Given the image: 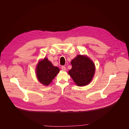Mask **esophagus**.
Here are the masks:
<instances>
[{"label": "esophagus", "instance_id": "obj_1", "mask_svg": "<svg viewBox=\"0 0 129 129\" xmlns=\"http://www.w3.org/2000/svg\"><path fill=\"white\" fill-rule=\"evenodd\" d=\"M61 69L63 70V71H66V67L65 66H62V67H61Z\"/></svg>", "mask_w": 129, "mask_h": 129}]
</instances>
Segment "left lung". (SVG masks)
<instances>
[{"mask_svg": "<svg viewBox=\"0 0 129 129\" xmlns=\"http://www.w3.org/2000/svg\"><path fill=\"white\" fill-rule=\"evenodd\" d=\"M72 68L68 74L78 86L90 82L94 75L95 67L93 62L86 56L77 55L71 61Z\"/></svg>", "mask_w": 129, "mask_h": 129, "instance_id": "obj_1", "label": "left lung"}]
</instances>
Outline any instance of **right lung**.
Returning a JSON list of instances; mask_svg holds the SVG:
<instances>
[{"label":"right lung","mask_w":129,"mask_h":129,"mask_svg":"<svg viewBox=\"0 0 129 129\" xmlns=\"http://www.w3.org/2000/svg\"><path fill=\"white\" fill-rule=\"evenodd\" d=\"M59 71V68L54 66L51 62L45 57L38 63L36 74L40 83L45 85H48Z\"/></svg>","instance_id":"add662e5"}]
</instances>
